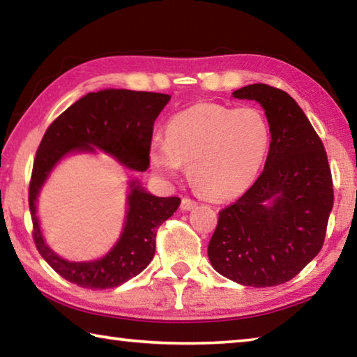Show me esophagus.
I'll use <instances>...</instances> for the list:
<instances>
[{
	"mask_svg": "<svg viewBox=\"0 0 357 357\" xmlns=\"http://www.w3.org/2000/svg\"><path fill=\"white\" fill-rule=\"evenodd\" d=\"M197 202L190 200V198H183V202H181V209L183 211H190V209H195L197 208Z\"/></svg>",
	"mask_w": 357,
	"mask_h": 357,
	"instance_id": "34e87169",
	"label": "esophagus"
}]
</instances>
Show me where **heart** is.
<instances>
[{
    "mask_svg": "<svg viewBox=\"0 0 357 357\" xmlns=\"http://www.w3.org/2000/svg\"><path fill=\"white\" fill-rule=\"evenodd\" d=\"M165 137L151 142L153 170L164 179H176L187 165L192 185L219 202L241 195L255 183L273 135L258 108L202 102L174 114Z\"/></svg>",
    "mask_w": 357,
    "mask_h": 357,
    "instance_id": "heart-1",
    "label": "heart"
}]
</instances>
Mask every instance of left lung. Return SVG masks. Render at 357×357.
Returning a JSON list of instances; mask_svg holds the SVG:
<instances>
[{
	"label": "left lung",
	"instance_id": "left-lung-1",
	"mask_svg": "<svg viewBox=\"0 0 357 357\" xmlns=\"http://www.w3.org/2000/svg\"><path fill=\"white\" fill-rule=\"evenodd\" d=\"M233 98L257 100L273 137L263 173L219 213L208 257L217 273L241 285H282L323 247L334 204L328 155L305 113L285 91L253 83Z\"/></svg>",
	"mask_w": 357,
	"mask_h": 357
}]
</instances>
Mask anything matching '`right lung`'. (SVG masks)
I'll list each match as a JSON object with an SVG mask.
<instances>
[{"instance_id":"obj_1","label":"right lung","mask_w":357,"mask_h":357,"mask_svg":"<svg viewBox=\"0 0 357 357\" xmlns=\"http://www.w3.org/2000/svg\"><path fill=\"white\" fill-rule=\"evenodd\" d=\"M170 100L168 94L102 89L88 93L53 121L36 153L29 211L33 238L42 258L63 279L91 289L116 288L142 273L155 252L157 229L179 208L178 197H155L138 179L129 181L128 211L119 239L94 261H69L45 244L38 219V197L53 168L66 155L96 149L135 172L149 167L154 121Z\"/></svg>"}]
</instances>
